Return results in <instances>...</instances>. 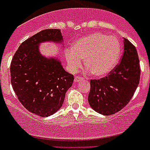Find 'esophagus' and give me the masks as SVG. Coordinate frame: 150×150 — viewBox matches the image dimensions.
Returning a JSON list of instances; mask_svg holds the SVG:
<instances>
[{
	"mask_svg": "<svg viewBox=\"0 0 150 150\" xmlns=\"http://www.w3.org/2000/svg\"><path fill=\"white\" fill-rule=\"evenodd\" d=\"M81 79H82V78L80 77V76H76V77H75V79H74V83H78V82L80 81Z\"/></svg>",
	"mask_w": 150,
	"mask_h": 150,
	"instance_id": "esophagus-1",
	"label": "esophagus"
}]
</instances>
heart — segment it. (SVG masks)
I'll return each instance as SVG.
<instances>
[{"instance_id":"heart-1","label":"heart","mask_w":150,"mask_h":150,"mask_svg":"<svg viewBox=\"0 0 150 150\" xmlns=\"http://www.w3.org/2000/svg\"><path fill=\"white\" fill-rule=\"evenodd\" d=\"M121 55V45L115 36L93 33L74 43L73 50L65 52V59L71 72L85 66L96 76H104L117 64Z\"/></svg>"}]
</instances>
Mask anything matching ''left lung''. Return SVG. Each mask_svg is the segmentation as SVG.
Returning a JSON list of instances; mask_svg holds the SVG:
<instances>
[{"instance_id": "obj_1", "label": "left lung", "mask_w": 150, "mask_h": 150, "mask_svg": "<svg viewBox=\"0 0 150 150\" xmlns=\"http://www.w3.org/2000/svg\"><path fill=\"white\" fill-rule=\"evenodd\" d=\"M121 62L107 76L90 81L88 100L95 111L114 114L128 104L140 81V69L135 46L125 38Z\"/></svg>"}]
</instances>
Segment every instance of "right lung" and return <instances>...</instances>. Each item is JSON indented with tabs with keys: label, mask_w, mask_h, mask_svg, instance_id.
<instances>
[{
	"label": "right lung",
	"mask_w": 150,
	"mask_h": 150,
	"mask_svg": "<svg viewBox=\"0 0 150 150\" xmlns=\"http://www.w3.org/2000/svg\"><path fill=\"white\" fill-rule=\"evenodd\" d=\"M45 42L62 43L60 29L41 30L24 41L10 65L12 86L19 101L28 110L42 117L60 109L74 79L59 58H46L40 53L39 45Z\"/></svg>",
	"instance_id": "obj_1"
}]
</instances>
